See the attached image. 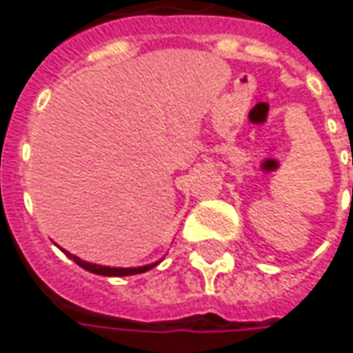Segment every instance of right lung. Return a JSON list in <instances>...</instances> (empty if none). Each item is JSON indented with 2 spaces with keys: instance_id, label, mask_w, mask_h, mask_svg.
Listing matches in <instances>:
<instances>
[{
  "instance_id": "add662e5",
  "label": "right lung",
  "mask_w": 353,
  "mask_h": 353,
  "mask_svg": "<svg viewBox=\"0 0 353 353\" xmlns=\"http://www.w3.org/2000/svg\"><path fill=\"white\" fill-rule=\"evenodd\" d=\"M67 253V251H65ZM69 254V259H72L79 267H83L88 272H94V274H102V276H128V274H140V272H146L154 265H146V267H138V268H112V267H100V265H92V263H86L83 259L74 256V254Z\"/></svg>"
}]
</instances>
